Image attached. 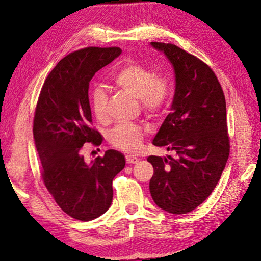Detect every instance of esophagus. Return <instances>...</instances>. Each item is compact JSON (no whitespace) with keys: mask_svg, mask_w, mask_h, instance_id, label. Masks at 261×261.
<instances>
[{"mask_svg":"<svg viewBox=\"0 0 261 261\" xmlns=\"http://www.w3.org/2000/svg\"><path fill=\"white\" fill-rule=\"evenodd\" d=\"M125 159H126L127 163H137L139 161V159L135 155H126Z\"/></svg>","mask_w":261,"mask_h":261,"instance_id":"obj_1","label":"esophagus"}]
</instances>
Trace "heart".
I'll return each mask as SVG.
<instances>
[{
	"label": "heart",
	"mask_w": 261,
	"mask_h": 261,
	"mask_svg": "<svg viewBox=\"0 0 261 261\" xmlns=\"http://www.w3.org/2000/svg\"><path fill=\"white\" fill-rule=\"evenodd\" d=\"M113 82L127 93L140 99L147 113H161L170 99V86L163 77L156 76L151 69L137 62H126L113 73ZM92 110L99 120L107 115L108 95L100 87H94L90 93ZM143 138V129L136 124L123 123L110 132L109 139L114 146L126 152L138 149Z\"/></svg>",
	"instance_id": "b5f03b06"
}]
</instances>
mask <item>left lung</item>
Instances as JSON below:
<instances>
[{"instance_id": "obj_1", "label": "left lung", "mask_w": 261, "mask_h": 261, "mask_svg": "<svg viewBox=\"0 0 261 261\" xmlns=\"http://www.w3.org/2000/svg\"><path fill=\"white\" fill-rule=\"evenodd\" d=\"M163 53L175 73L170 114L153 145L175 151L176 156L151 155L154 174L149 192L158 207L185 214L213 191L229 156L226 99L208 65L171 43L151 42Z\"/></svg>"}]
</instances>
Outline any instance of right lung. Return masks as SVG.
Wrapping results in <instances>:
<instances>
[{"instance_id":"1","label":"right lung","mask_w":261,"mask_h":261,"mask_svg":"<svg viewBox=\"0 0 261 261\" xmlns=\"http://www.w3.org/2000/svg\"><path fill=\"white\" fill-rule=\"evenodd\" d=\"M121 53L117 47H88L67 55L48 74L35 108L33 138L43 183L61 210L81 221L107 212L113 179L125 166L124 155L115 149L91 162L82 155L85 143H102V136L91 127L90 82Z\"/></svg>"}]
</instances>
